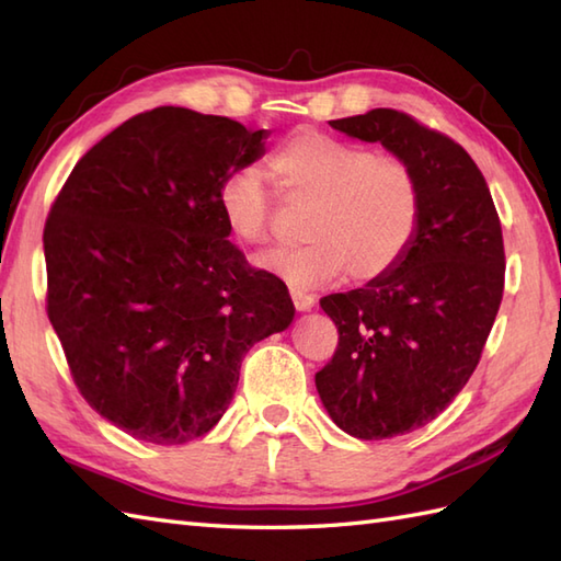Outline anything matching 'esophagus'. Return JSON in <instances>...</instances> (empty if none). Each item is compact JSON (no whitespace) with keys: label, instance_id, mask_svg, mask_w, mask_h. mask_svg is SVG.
<instances>
[{"label":"esophagus","instance_id":"1","mask_svg":"<svg viewBox=\"0 0 561 561\" xmlns=\"http://www.w3.org/2000/svg\"><path fill=\"white\" fill-rule=\"evenodd\" d=\"M290 297H293V302H295L297 309H300V312H309V309H312L314 302H317V297L312 293L300 290V288H293Z\"/></svg>","mask_w":561,"mask_h":561}]
</instances>
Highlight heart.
Wrapping results in <instances>:
<instances>
[{
	"instance_id": "1",
	"label": "heart",
	"mask_w": 561,
	"mask_h": 561,
	"mask_svg": "<svg viewBox=\"0 0 561 561\" xmlns=\"http://www.w3.org/2000/svg\"><path fill=\"white\" fill-rule=\"evenodd\" d=\"M271 178L293 198H312L300 247L273 249L259 266L290 283L314 288L347 271L369 283L405 256L420 222V182L403 160L317 129H300L266 160ZM218 206L228 230L244 244L268 240L273 192L266 172L238 168L220 182Z\"/></svg>"
}]
</instances>
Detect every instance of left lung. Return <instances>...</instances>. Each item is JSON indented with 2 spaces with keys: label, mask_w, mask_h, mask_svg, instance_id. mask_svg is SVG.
<instances>
[{
  "label": "left lung",
  "mask_w": 561,
  "mask_h": 561,
  "mask_svg": "<svg viewBox=\"0 0 561 561\" xmlns=\"http://www.w3.org/2000/svg\"><path fill=\"white\" fill-rule=\"evenodd\" d=\"M329 124L381 144L420 182L417 232L398 266L319 302L339 329L314 377L323 408L351 437L389 439L432 422L476 371L504 293L502 226L449 136L389 107Z\"/></svg>",
  "instance_id": "1"
}]
</instances>
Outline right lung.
Segmentation results:
<instances>
[{
  "label": "right lung",
  "mask_w": 561,
  "mask_h": 561,
  "mask_svg": "<svg viewBox=\"0 0 561 561\" xmlns=\"http://www.w3.org/2000/svg\"><path fill=\"white\" fill-rule=\"evenodd\" d=\"M266 139L186 107L141 112L79 160L49 208V323L81 396L134 439L204 437L249 347L293 323L285 283L249 268L218 206L220 182Z\"/></svg>",
  "instance_id": "right-lung-1"
}]
</instances>
